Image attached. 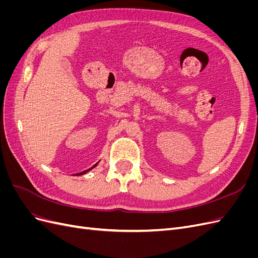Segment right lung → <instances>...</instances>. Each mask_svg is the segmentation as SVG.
Listing matches in <instances>:
<instances>
[{
  "label": "right lung",
  "mask_w": 258,
  "mask_h": 258,
  "mask_svg": "<svg viewBox=\"0 0 258 258\" xmlns=\"http://www.w3.org/2000/svg\"><path fill=\"white\" fill-rule=\"evenodd\" d=\"M96 166H97V163H96V165H95V166H93V167H96ZM93 167H91V168H90V169H88V170H85V171H83V172L79 173V174H77V175H82V174H85V173H87V172H88V171H89V170H91V169H92Z\"/></svg>",
  "instance_id": "add662e5"
}]
</instances>
